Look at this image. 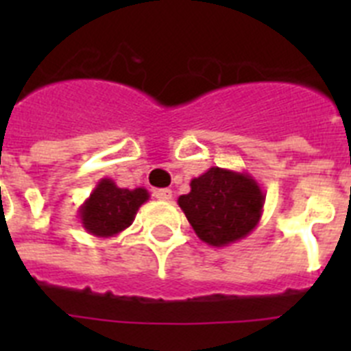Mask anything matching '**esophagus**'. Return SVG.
I'll return each instance as SVG.
<instances>
[{
  "label": "esophagus",
  "mask_w": 351,
  "mask_h": 351,
  "mask_svg": "<svg viewBox=\"0 0 351 351\" xmlns=\"http://www.w3.org/2000/svg\"><path fill=\"white\" fill-rule=\"evenodd\" d=\"M154 197H156L158 200H172L173 193L169 188H161V190H154Z\"/></svg>",
  "instance_id": "obj_1"
}]
</instances>
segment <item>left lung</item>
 <instances>
[{
  "instance_id": "obj_1",
  "label": "left lung",
  "mask_w": 351,
  "mask_h": 351,
  "mask_svg": "<svg viewBox=\"0 0 351 351\" xmlns=\"http://www.w3.org/2000/svg\"><path fill=\"white\" fill-rule=\"evenodd\" d=\"M190 186V193L181 195L178 204L200 241L228 246L256 228L265 195L250 173L210 167Z\"/></svg>"
}]
</instances>
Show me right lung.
Segmentation results:
<instances>
[{
    "mask_svg": "<svg viewBox=\"0 0 351 351\" xmlns=\"http://www.w3.org/2000/svg\"><path fill=\"white\" fill-rule=\"evenodd\" d=\"M149 200L145 188L126 190L112 179H101L89 198L79 207V218L88 234L96 237H114L128 228L138 207Z\"/></svg>",
    "mask_w": 351,
    "mask_h": 351,
    "instance_id": "obj_1",
    "label": "right lung"
}]
</instances>
